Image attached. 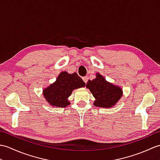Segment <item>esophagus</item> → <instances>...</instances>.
I'll return each instance as SVG.
<instances>
[{
	"instance_id": "esophagus-1",
	"label": "esophagus",
	"mask_w": 160,
	"mask_h": 160,
	"mask_svg": "<svg viewBox=\"0 0 160 160\" xmlns=\"http://www.w3.org/2000/svg\"><path fill=\"white\" fill-rule=\"evenodd\" d=\"M82 80H83V81H84V82L87 83V80H88V78L87 76H84V77L82 78Z\"/></svg>"
}]
</instances>
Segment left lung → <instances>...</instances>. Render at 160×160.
<instances>
[{"mask_svg":"<svg viewBox=\"0 0 160 160\" xmlns=\"http://www.w3.org/2000/svg\"><path fill=\"white\" fill-rule=\"evenodd\" d=\"M86 87L95 98L93 105L96 107L110 108L120 100L123 91L122 88L106 80L99 73L93 80H88Z\"/></svg>","mask_w":160,"mask_h":160,"instance_id":"8db88e82","label":"left lung"}]
</instances>
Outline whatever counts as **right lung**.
<instances>
[{"label": "right lung", "instance_id": "right-lung-1", "mask_svg": "<svg viewBox=\"0 0 160 160\" xmlns=\"http://www.w3.org/2000/svg\"><path fill=\"white\" fill-rule=\"evenodd\" d=\"M84 86L85 82L76 73H69L67 71H62L55 82L44 88L42 94L52 107L64 108L70 104L68 98L72 91Z\"/></svg>", "mask_w": 160, "mask_h": 160}]
</instances>
